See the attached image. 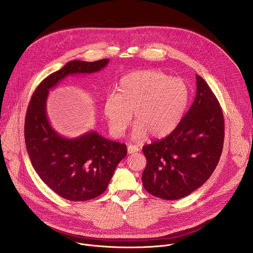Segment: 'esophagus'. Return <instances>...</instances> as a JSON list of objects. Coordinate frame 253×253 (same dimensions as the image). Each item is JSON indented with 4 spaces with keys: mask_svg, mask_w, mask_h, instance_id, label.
I'll use <instances>...</instances> for the list:
<instances>
[{
    "mask_svg": "<svg viewBox=\"0 0 253 253\" xmlns=\"http://www.w3.org/2000/svg\"><path fill=\"white\" fill-rule=\"evenodd\" d=\"M140 149L137 147V146H133V145H129L128 147H127V152H128V154H133V153H136V152H138Z\"/></svg>",
    "mask_w": 253,
    "mask_h": 253,
    "instance_id": "obj_1",
    "label": "esophagus"
}]
</instances>
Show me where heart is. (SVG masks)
<instances>
[{"instance_id": "1", "label": "heart", "mask_w": 253, "mask_h": 253, "mask_svg": "<svg viewBox=\"0 0 253 253\" xmlns=\"http://www.w3.org/2000/svg\"><path fill=\"white\" fill-rule=\"evenodd\" d=\"M190 102L186 81L156 70H139L124 76L118 93H110L104 102V115L116 137L125 134L135 115L134 140L151 134L163 138L181 123Z\"/></svg>"}]
</instances>
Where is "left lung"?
<instances>
[{
	"instance_id": "8db88e82",
	"label": "left lung",
	"mask_w": 253,
	"mask_h": 253,
	"mask_svg": "<svg viewBox=\"0 0 253 253\" xmlns=\"http://www.w3.org/2000/svg\"><path fill=\"white\" fill-rule=\"evenodd\" d=\"M197 93L187 114L166 138L143 147L147 166L143 186L163 200H179L202 187L219 161L224 120L219 103L200 76Z\"/></svg>"
}]
</instances>
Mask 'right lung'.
Instances as JSON below:
<instances>
[{"mask_svg":"<svg viewBox=\"0 0 253 253\" xmlns=\"http://www.w3.org/2000/svg\"><path fill=\"white\" fill-rule=\"evenodd\" d=\"M109 58L97 61L71 60L45 77L34 92L26 115L25 141L34 169L61 198L84 202L105 192L127 147L96 131L65 138L50 125L46 114L49 90L66 76L90 74L103 69Z\"/></svg>","mask_w":253,"mask_h":253,"instance_id":"obj_1","label":"right lung"}]
</instances>
